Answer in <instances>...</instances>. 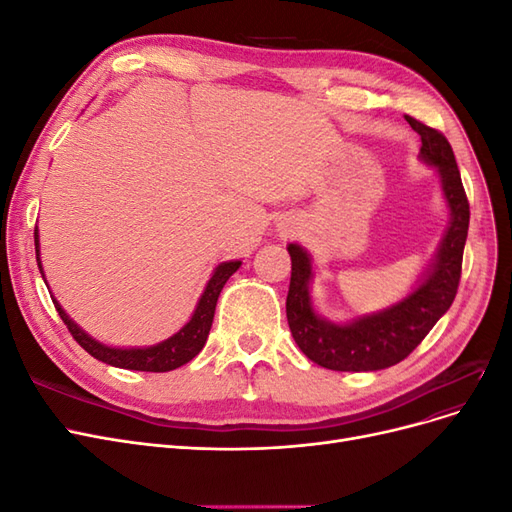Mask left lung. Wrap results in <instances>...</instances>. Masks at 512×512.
I'll use <instances>...</instances> for the list:
<instances>
[{"instance_id":"8db88e82","label":"left lung","mask_w":512,"mask_h":512,"mask_svg":"<svg viewBox=\"0 0 512 512\" xmlns=\"http://www.w3.org/2000/svg\"><path fill=\"white\" fill-rule=\"evenodd\" d=\"M406 121L421 136L418 158L436 168L444 203L451 215L436 254L406 297L380 312L346 322L324 318L312 299V256L303 245L288 243L292 260L286 299L290 333L307 359L333 371H378L404 361L455 301L463 245L468 239L470 205L463 192L455 153L444 134L408 115Z\"/></svg>"}]
</instances>
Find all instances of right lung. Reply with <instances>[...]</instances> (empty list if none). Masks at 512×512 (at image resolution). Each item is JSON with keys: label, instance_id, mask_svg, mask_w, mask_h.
<instances>
[{"label": "right lung", "instance_id": "1", "mask_svg": "<svg viewBox=\"0 0 512 512\" xmlns=\"http://www.w3.org/2000/svg\"><path fill=\"white\" fill-rule=\"evenodd\" d=\"M34 241H36V260H38V269L44 277V269H42V260H40V235L38 228L34 232ZM241 267V260H226L220 262L218 267L213 269L209 282L200 294V299L196 303V309L192 318L183 324V327L170 335L168 339L160 344L153 346H143V348H119V346H108L98 342L96 337H91L89 333H85L79 324H76L68 314L66 309L59 305V301L55 297V309L59 312L61 320L68 327V331L72 333V337L79 342L81 348H85L94 359L113 365V367H121V369H134V371H170L177 369L181 365H185L188 361H192L194 356L203 350L209 331H211V322H213V314H215V305H218V297L224 288V284L228 282V277L235 273ZM46 282V280H44ZM49 286V284H46Z\"/></svg>", "mask_w": 512, "mask_h": 512}]
</instances>
